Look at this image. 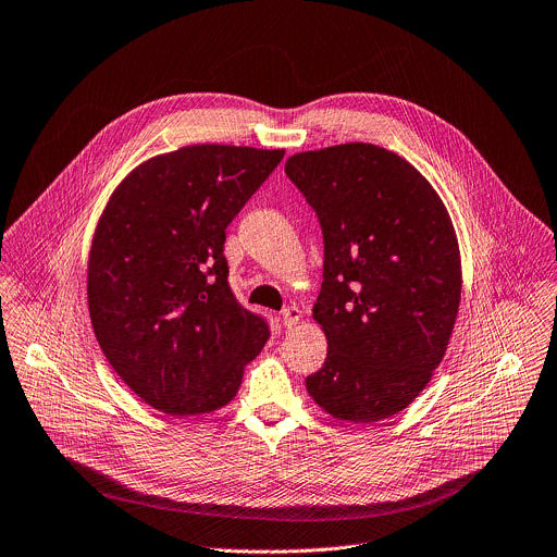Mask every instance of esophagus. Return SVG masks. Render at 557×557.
Returning a JSON list of instances; mask_svg holds the SVG:
<instances>
[{
    "label": "esophagus",
    "mask_w": 557,
    "mask_h": 557,
    "mask_svg": "<svg viewBox=\"0 0 557 557\" xmlns=\"http://www.w3.org/2000/svg\"><path fill=\"white\" fill-rule=\"evenodd\" d=\"M299 320H301V310L297 306H288V308L282 310V324H284V329H288V331L295 329L299 324Z\"/></svg>",
    "instance_id": "34e87169"
}]
</instances>
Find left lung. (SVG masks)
I'll use <instances>...</instances> for the list:
<instances>
[{
  "mask_svg": "<svg viewBox=\"0 0 557 557\" xmlns=\"http://www.w3.org/2000/svg\"><path fill=\"white\" fill-rule=\"evenodd\" d=\"M284 170L324 233L312 317L329 355L306 389L339 421L387 419L430 383L456 324L462 275L451 218L414 165L372 143L293 153Z\"/></svg>",
  "mask_w": 557,
  "mask_h": 557,
  "instance_id": "left-lung-1",
  "label": "left lung"
}]
</instances>
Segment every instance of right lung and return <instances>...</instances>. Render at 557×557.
Returning <instances> with one entry per match:
<instances>
[{
    "label": "right lung",
    "mask_w": 557,
    "mask_h": 557,
    "mask_svg": "<svg viewBox=\"0 0 557 557\" xmlns=\"http://www.w3.org/2000/svg\"><path fill=\"white\" fill-rule=\"evenodd\" d=\"M284 149L187 145L140 163L110 196L88 258L97 342L134 394L172 417L224 408L269 339L235 301L224 228Z\"/></svg>",
    "instance_id": "right-lung-1"
}]
</instances>
